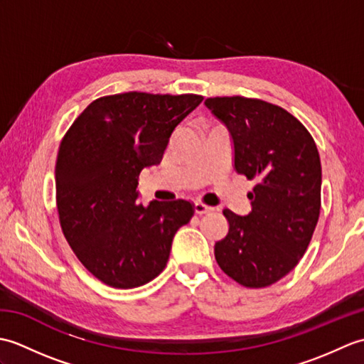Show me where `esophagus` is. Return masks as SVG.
<instances>
[{"label":"esophagus","mask_w":364,"mask_h":364,"mask_svg":"<svg viewBox=\"0 0 364 364\" xmlns=\"http://www.w3.org/2000/svg\"><path fill=\"white\" fill-rule=\"evenodd\" d=\"M213 210L211 206H208V205H205V203H202V202H196L194 203V211L197 213V214H206V213H210Z\"/></svg>","instance_id":"esophagus-1"}]
</instances>
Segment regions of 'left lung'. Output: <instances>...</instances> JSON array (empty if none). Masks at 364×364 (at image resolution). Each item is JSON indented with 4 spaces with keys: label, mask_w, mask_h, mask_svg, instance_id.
<instances>
[{
    "label": "left lung",
    "mask_w": 364,
    "mask_h": 364,
    "mask_svg": "<svg viewBox=\"0 0 364 364\" xmlns=\"http://www.w3.org/2000/svg\"><path fill=\"white\" fill-rule=\"evenodd\" d=\"M227 127L235 170L255 180L252 211L223 210L227 236L215 242L220 269L247 288H264L297 266L321 211L322 168L306 128L283 107L244 97L206 98Z\"/></svg>",
    "instance_id": "left-lung-1"
}]
</instances>
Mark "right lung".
I'll return each instance as SVG.
<instances>
[{
  "label": "right lung",
  "instance_id": "obj_1",
  "mask_svg": "<svg viewBox=\"0 0 364 364\" xmlns=\"http://www.w3.org/2000/svg\"><path fill=\"white\" fill-rule=\"evenodd\" d=\"M200 95L144 92L102 97L73 122L59 146L56 203L67 242L107 286L137 288L164 270L173 236L194 210L186 200L137 203V178L156 166Z\"/></svg>",
  "mask_w": 364,
  "mask_h": 364
}]
</instances>
